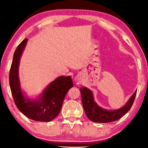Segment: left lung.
Listing matches in <instances>:
<instances>
[{"label": "left lung", "mask_w": 148, "mask_h": 148, "mask_svg": "<svg viewBox=\"0 0 148 148\" xmlns=\"http://www.w3.org/2000/svg\"><path fill=\"white\" fill-rule=\"evenodd\" d=\"M79 91L82 95V104L87 117L91 121L104 123L116 121L128 112L132 106L136 95V91L134 92L127 103L121 108L109 111L102 108L96 104L91 90L86 87H81Z\"/></svg>", "instance_id": "8db88e82"}]
</instances>
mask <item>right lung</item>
<instances>
[{
	"label": "right lung",
	"instance_id": "add662e5",
	"mask_svg": "<svg viewBox=\"0 0 148 148\" xmlns=\"http://www.w3.org/2000/svg\"><path fill=\"white\" fill-rule=\"evenodd\" d=\"M25 38L17 47L9 74V83L12 97L17 108L29 119L49 122L61 111L62 102L69 90L73 87L71 76H60L52 82L37 101L25 99L20 87L18 76L19 59L27 44Z\"/></svg>",
	"mask_w": 148,
	"mask_h": 148
}]
</instances>
